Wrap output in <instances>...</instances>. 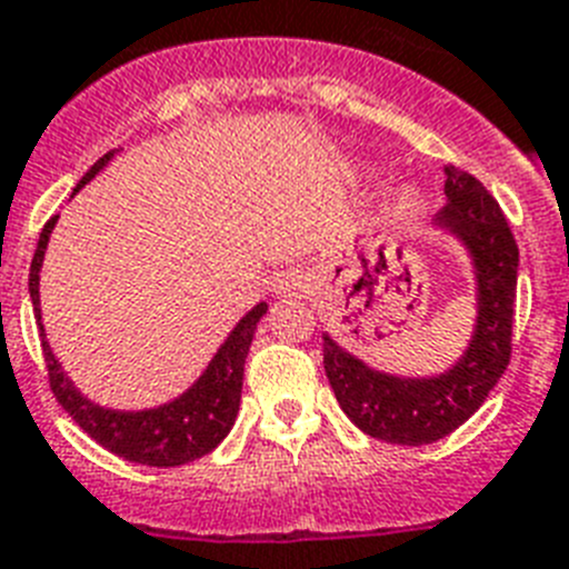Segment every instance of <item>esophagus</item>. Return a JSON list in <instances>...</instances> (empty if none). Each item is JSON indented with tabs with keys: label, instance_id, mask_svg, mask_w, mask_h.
I'll return each instance as SVG.
<instances>
[{
	"label": "esophagus",
	"instance_id": "obj_1",
	"mask_svg": "<svg viewBox=\"0 0 569 569\" xmlns=\"http://www.w3.org/2000/svg\"><path fill=\"white\" fill-rule=\"evenodd\" d=\"M305 290V281L302 276H284V279L276 281V293L279 296H299Z\"/></svg>",
	"mask_w": 569,
	"mask_h": 569
}]
</instances>
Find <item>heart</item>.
Here are the masks:
<instances>
[{"label": "heart", "instance_id": "heart-1", "mask_svg": "<svg viewBox=\"0 0 569 569\" xmlns=\"http://www.w3.org/2000/svg\"><path fill=\"white\" fill-rule=\"evenodd\" d=\"M416 211H419V197L416 194L398 197V203H396L398 218H410V214H416Z\"/></svg>", "mask_w": 569, "mask_h": 569}]
</instances>
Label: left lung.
<instances>
[{
	"mask_svg": "<svg viewBox=\"0 0 569 569\" xmlns=\"http://www.w3.org/2000/svg\"><path fill=\"white\" fill-rule=\"evenodd\" d=\"M448 203L436 223L471 250L480 290L473 340L450 372L439 378H396L351 358L322 337V363L342 412L366 436L392 445H430L453 433L480 410L511 360V326L518 293V241L495 197L473 173L445 166Z\"/></svg>",
	"mask_w": 569,
	"mask_h": 569,
	"instance_id": "8db88e82",
	"label": "left lung"
}]
</instances>
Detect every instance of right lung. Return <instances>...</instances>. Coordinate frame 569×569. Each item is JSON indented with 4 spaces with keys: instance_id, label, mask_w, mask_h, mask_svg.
Returning a JSON list of instances; mask_svg holds the SVG:
<instances>
[{
    "instance_id": "add662e5",
    "label": "right lung",
    "mask_w": 569,
    "mask_h": 569,
    "mask_svg": "<svg viewBox=\"0 0 569 569\" xmlns=\"http://www.w3.org/2000/svg\"><path fill=\"white\" fill-rule=\"evenodd\" d=\"M112 157L104 153L96 166L89 168L87 177L78 182V189L87 186L101 168L107 166V159ZM74 189V191H78ZM51 218L40 232L37 241L34 258H31V273H28V290H31V302H34L37 322H40V264L46 256V243L54 229ZM267 313V302H258L247 317L234 326L227 342L220 346L214 360L209 363L200 380L189 392H182L177 401L162 403L157 410L142 412H119L104 410L98 403L87 401V398L72 387V380L66 378L60 363L51 355L49 342L42 340V358H46V372H49V387L83 433H89L101 448L130 462L150 465V468H177V465L194 462V459L206 457L209 450L218 448L227 433L232 430L238 407H241V387H243V360L250 351L252 335H256L258 319ZM40 337L42 322H40Z\"/></svg>"
}]
</instances>
